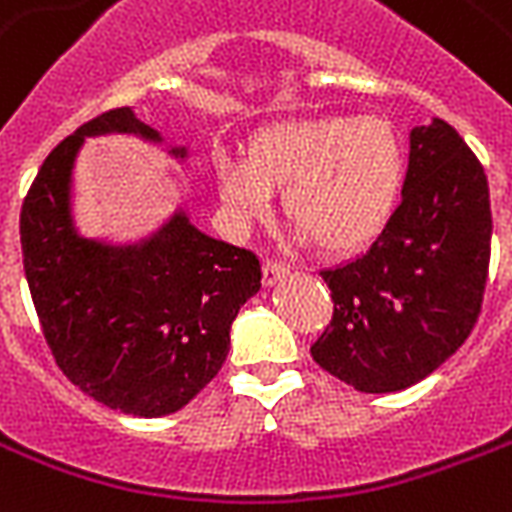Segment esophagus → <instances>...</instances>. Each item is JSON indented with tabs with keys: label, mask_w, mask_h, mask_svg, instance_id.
Returning <instances> with one entry per match:
<instances>
[{
	"label": "esophagus",
	"mask_w": 512,
	"mask_h": 512,
	"mask_svg": "<svg viewBox=\"0 0 512 512\" xmlns=\"http://www.w3.org/2000/svg\"><path fill=\"white\" fill-rule=\"evenodd\" d=\"M290 273V265H284L282 260H265L263 263V284L265 287H271L279 279H284Z\"/></svg>",
	"instance_id": "esophagus-1"
}]
</instances>
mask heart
<instances>
[{
  "mask_svg": "<svg viewBox=\"0 0 512 512\" xmlns=\"http://www.w3.org/2000/svg\"><path fill=\"white\" fill-rule=\"evenodd\" d=\"M222 201L247 220L263 217L271 187H282V212L295 239L327 252L368 244L395 206L403 147L381 117H311L260 128L247 158L217 155Z\"/></svg>",
  "mask_w": 512,
  "mask_h": 512,
  "instance_id": "obj_1",
  "label": "heart"
}]
</instances>
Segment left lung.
I'll list each match as a JSON object with an SVG mask.
<instances>
[{"instance_id":"left-lung-1","label":"left lung","mask_w":512,"mask_h":512,"mask_svg":"<svg viewBox=\"0 0 512 512\" xmlns=\"http://www.w3.org/2000/svg\"><path fill=\"white\" fill-rule=\"evenodd\" d=\"M489 257L481 161L446 120L413 128L403 198L384 230L360 257L322 271L333 319L311 357L368 395L408 389L475 327Z\"/></svg>"}]
</instances>
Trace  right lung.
<instances>
[{
  "label": "right lung",
  "mask_w": 512,
  "mask_h": 512,
  "mask_svg": "<svg viewBox=\"0 0 512 512\" xmlns=\"http://www.w3.org/2000/svg\"><path fill=\"white\" fill-rule=\"evenodd\" d=\"M161 134L128 107L109 109L53 147L21 206L23 271L53 360L112 411L155 419L179 411L217 373L230 325L260 290V260L171 217L139 247L83 239L69 182L85 136ZM185 158V147L177 150Z\"/></svg>",
  "instance_id": "obj_1"
}]
</instances>
